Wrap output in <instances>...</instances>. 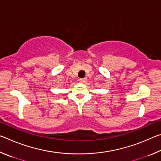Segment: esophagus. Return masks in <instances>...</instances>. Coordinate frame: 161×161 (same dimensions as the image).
Listing matches in <instances>:
<instances>
[{"instance_id":"obj_1","label":"esophagus","mask_w":161,"mask_h":161,"mask_svg":"<svg viewBox=\"0 0 161 161\" xmlns=\"http://www.w3.org/2000/svg\"><path fill=\"white\" fill-rule=\"evenodd\" d=\"M80 81L81 83H85L86 81V78H81L80 79Z\"/></svg>"}]
</instances>
